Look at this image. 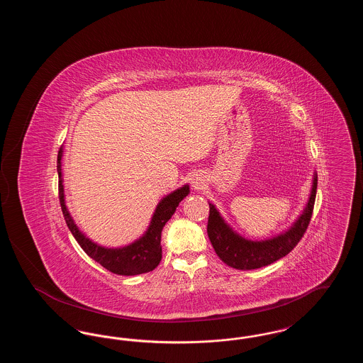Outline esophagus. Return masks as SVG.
Instances as JSON below:
<instances>
[{
  "label": "esophagus",
  "instance_id": "esophagus-1",
  "mask_svg": "<svg viewBox=\"0 0 363 363\" xmlns=\"http://www.w3.org/2000/svg\"><path fill=\"white\" fill-rule=\"evenodd\" d=\"M191 185H193L196 189H200V186H201V181H200L199 178H193V181H191Z\"/></svg>",
  "mask_w": 363,
  "mask_h": 363
}]
</instances>
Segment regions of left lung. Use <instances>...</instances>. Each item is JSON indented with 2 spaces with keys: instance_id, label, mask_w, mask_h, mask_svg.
<instances>
[{
  "instance_id": "obj_1",
  "label": "left lung",
  "mask_w": 363,
  "mask_h": 363,
  "mask_svg": "<svg viewBox=\"0 0 363 363\" xmlns=\"http://www.w3.org/2000/svg\"><path fill=\"white\" fill-rule=\"evenodd\" d=\"M315 191L317 175H314L313 179L309 203L293 227L281 235L261 242L247 241L235 234L225 225L216 208L209 204L207 233L216 255L228 267L242 271L257 269L287 256L298 245V242L302 240L309 227L315 201Z\"/></svg>"
}]
</instances>
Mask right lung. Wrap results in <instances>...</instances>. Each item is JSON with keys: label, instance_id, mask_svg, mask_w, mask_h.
<instances>
[{"label": "right lung", "instance_id": "1", "mask_svg": "<svg viewBox=\"0 0 363 363\" xmlns=\"http://www.w3.org/2000/svg\"><path fill=\"white\" fill-rule=\"evenodd\" d=\"M61 156H62V150L58 151V156H57L58 199H60V204H61L65 222L69 227L72 235L76 238V241L79 242L82 249L91 259H95L107 271L116 275L133 277L140 274H147L155 269L162 259V246H160L162 230L169 222V219L173 216L175 209L182 201V199L188 196L189 186L185 185L184 188L175 190L157 204L151 225L143 238L122 249H106L86 238L84 234L79 231L73 219L70 218L69 212L65 207V200H64V186L61 179Z\"/></svg>", "mask_w": 363, "mask_h": 363}]
</instances>
